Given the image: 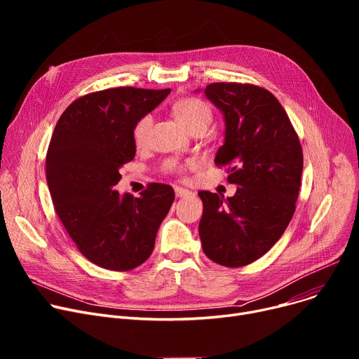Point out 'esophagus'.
I'll list each match as a JSON object with an SVG mask.
<instances>
[{"label":"esophagus","mask_w":359,"mask_h":359,"mask_svg":"<svg viewBox=\"0 0 359 359\" xmlns=\"http://www.w3.org/2000/svg\"><path fill=\"white\" fill-rule=\"evenodd\" d=\"M175 192H176V196H177V198H186V196L192 195V192H191L189 189H184V187H180V186L175 187Z\"/></svg>","instance_id":"34e87169"}]
</instances>
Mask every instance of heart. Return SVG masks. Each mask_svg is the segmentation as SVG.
<instances>
[{"label": "heart", "mask_w": 359, "mask_h": 359, "mask_svg": "<svg viewBox=\"0 0 359 359\" xmlns=\"http://www.w3.org/2000/svg\"><path fill=\"white\" fill-rule=\"evenodd\" d=\"M175 116L179 121L182 126H184L187 130H194V129H205L210 126L214 118V111L211 106L198 99V97H186L179 100L173 106ZM151 125H153V118L151 115L142 116L134 126V142L137 147H144L148 141L149 135V129ZM165 168L168 172H180L182 165L177 161H167Z\"/></svg>", "instance_id": "1"}]
</instances>
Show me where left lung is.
Here are the masks:
<instances>
[{"label":"left lung","instance_id":"1","mask_svg":"<svg viewBox=\"0 0 359 359\" xmlns=\"http://www.w3.org/2000/svg\"><path fill=\"white\" fill-rule=\"evenodd\" d=\"M205 96L224 115L225 137L215 156L229 165L236 195L208 191L199 237L205 255L227 268L246 266L265 255L295 212L303 173V149L284 107L253 84L212 83Z\"/></svg>","mask_w":359,"mask_h":359}]
</instances>
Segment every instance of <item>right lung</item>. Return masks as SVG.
<instances>
[{
	"mask_svg": "<svg viewBox=\"0 0 359 359\" xmlns=\"http://www.w3.org/2000/svg\"><path fill=\"white\" fill-rule=\"evenodd\" d=\"M170 93L107 88L72 102L61 115L46 154L55 211L79 250L94 265L130 271L154 249L175 201L172 186L151 183L140 198L113 189L119 168L135 157L134 126Z\"/></svg>",
	"mask_w": 359,
	"mask_h": 359,
	"instance_id": "1",
	"label": "right lung"
}]
</instances>
